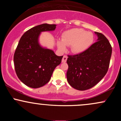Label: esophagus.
I'll return each mask as SVG.
<instances>
[{
  "label": "esophagus",
  "mask_w": 121,
  "mask_h": 121,
  "mask_svg": "<svg viewBox=\"0 0 121 121\" xmlns=\"http://www.w3.org/2000/svg\"><path fill=\"white\" fill-rule=\"evenodd\" d=\"M67 58H68V57L66 56H65V55H64V56H63V58H62V62H66V60H67Z\"/></svg>",
  "instance_id": "34e87169"
}]
</instances>
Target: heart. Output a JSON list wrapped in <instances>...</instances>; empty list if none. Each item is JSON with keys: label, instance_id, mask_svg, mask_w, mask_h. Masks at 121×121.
<instances>
[{"label": "heart", "instance_id": "obj_1", "mask_svg": "<svg viewBox=\"0 0 121 121\" xmlns=\"http://www.w3.org/2000/svg\"><path fill=\"white\" fill-rule=\"evenodd\" d=\"M94 41V35L91 32L81 28H72L64 32L61 40L57 41L58 48L62 52L66 46H71V51L76 54L85 52L91 46Z\"/></svg>", "mask_w": 121, "mask_h": 121}]
</instances>
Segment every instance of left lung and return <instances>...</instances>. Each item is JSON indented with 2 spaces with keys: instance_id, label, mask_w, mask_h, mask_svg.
<instances>
[{
  "instance_id": "8db88e82",
  "label": "left lung",
  "mask_w": 121,
  "mask_h": 121,
  "mask_svg": "<svg viewBox=\"0 0 121 121\" xmlns=\"http://www.w3.org/2000/svg\"><path fill=\"white\" fill-rule=\"evenodd\" d=\"M97 42L85 52L68 56L66 78L69 84L78 91L93 87L104 78L109 66L112 48L109 40L101 33L94 32Z\"/></svg>"
}]
</instances>
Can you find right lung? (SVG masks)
Wrapping results in <instances>:
<instances>
[{
    "label": "right lung",
    "instance_id": "1",
    "mask_svg": "<svg viewBox=\"0 0 121 121\" xmlns=\"http://www.w3.org/2000/svg\"><path fill=\"white\" fill-rule=\"evenodd\" d=\"M56 24L47 23L32 28L20 38L13 56L18 78L32 88L40 87L49 81L53 72L60 64L63 56L41 46L39 37L43 32L53 31Z\"/></svg>",
    "mask_w": 121,
    "mask_h": 121
}]
</instances>
